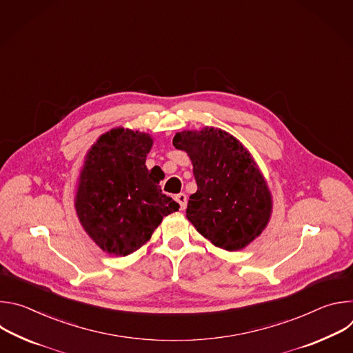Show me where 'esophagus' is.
Here are the masks:
<instances>
[{
	"mask_svg": "<svg viewBox=\"0 0 353 353\" xmlns=\"http://www.w3.org/2000/svg\"><path fill=\"white\" fill-rule=\"evenodd\" d=\"M174 198H176V201H177L179 205H180V210L184 211L185 207H187V195H185L184 192H180V194H177Z\"/></svg>",
	"mask_w": 353,
	"mask_h": 353,
	"instance_id": "esophagus-1",
	"label": "esophagus"
}]
</instances>
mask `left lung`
<instances>
[{
  "instance_id": "8db88e82",
  "label": "left lung",
  "mask_w": 353,
  "mask_h": 353,
  "mask_svg": "<svg viewBox=\"0 0 353 353\" xmlns=\"http://www.w3.org/2000/svg\"><path fill=\"white\" fill-rule=\"evenodd\" d=\"M174 148L192 162L196 192L187 218L212 244L228 251L244 248L265 229L271 194L248 150L222 130L177 132Z\"/></svg>"
}]
</instances>
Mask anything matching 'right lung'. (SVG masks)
<instances>
[{
	"label": "right lung",
	"mask_w": 353,
	"mask_h": 353,
	"mask_svg": "<svg viewBox=\"0 0 353 353\" xmlns=\"http://www.w3.org/2000/svg\"><path fill=\"white\" fill-rule=\"evenodd\" d=\"M148 134L117 128L100 137L86 155L75 198L78 218L110 256H128L146 243L179 204L162 192L145 166Z\"/></svg>",
	"instance_id": "add662e5"
}]
</instances>
